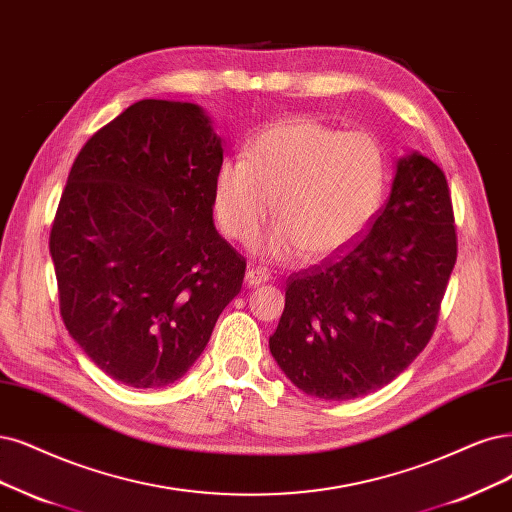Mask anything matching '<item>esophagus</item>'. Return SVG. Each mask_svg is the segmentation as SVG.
Wrapping results in <instances>:
<instances>
[{"instance_id":"1","label":"esophagus","mask_w":512,"mask_h":512,"mask_svg":"<svg viewBox=\"0 0 512 512\" xmlns=\"http://www.w3.org/2000/svg\"><path fill=\"white\" fill-rule=\"evenodd\" d=\"M268 278H270V274L263 268H249V270H246V276H244V285L253 289V287L263 285V282H268Z\"/></svg>"}]
</instances>
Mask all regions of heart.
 Segmentation results:
<instances>
[{"label":"heart","mask_w":512,"mask_h":512,"mask_svg":"<svg viewBox=\"0 0 512 512\" xmlns=\"http://www.w3.org/2000/svg\"><path fill=\"white\" fill-rule=\"evenodd\" d=\"M386 158L375 137L342 132L312 118L276 124L217 168L213 208L221 230L249 244L272 215L263 242L274 259H310L344 249L382 204Z\"/></svg>","instance_id":"obj_1"}]
</instances>
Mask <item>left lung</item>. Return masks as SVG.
<instances>
[{"label": "left lung", "mask_w": 512, "mask_h": 512, "mask_svg": "<svg viewBox=\"0 0 512 512\" xmlns=\"http://www.w3.org/2000/svg\"><path fill=\"white\" fill-rule=\"evenodd\" d=\"M458 257L447 179L430 158L396 160L367 232L289 276L270 352L310 396L348 401L390 384L430 342Z\"/></svg>", "instance_id": "1"}]
</instances>
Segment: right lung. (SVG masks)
I'll use <instances>...</instances> for the list:
<instances>
[{"label":"right lung","instance_id":"right-lung-1","mask_svg":"<svg viewBox=\"0 0 512 512\" xmlns=\"http://www.w3.org/2000/svg\"><path fill=\"white\" fill-rule=\"evenodd\" d=\"M221 162L202 107L143 99L71 166L50 232L61 316L126 386L177 382L240 293L246 261L213 223Z\"/></svg>","mask_w":512,"mask_h":512}]
</instances>
